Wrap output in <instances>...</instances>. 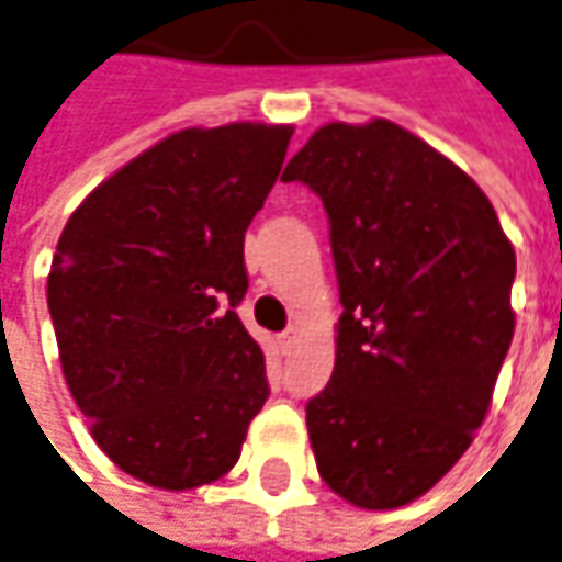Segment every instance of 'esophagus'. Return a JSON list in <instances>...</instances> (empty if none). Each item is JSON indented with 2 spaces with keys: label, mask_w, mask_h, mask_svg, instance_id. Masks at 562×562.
Segmentation results:
<instances>
[{
  "label": "esophagus",
  "mask_w": 562,
  "mask_h": 562,
  "mask_svg": "<svg viewBox=\"0 0 562 562\" xmlns=\"http://www.w3.org/2000/svg\"><path fill=\"white\" fill-rule=\"evenodd\" d=\"M300 334H303V330H300V327H296V325H290L288 330H284V334H281V346H284V349H290V346H296V340H300Z\"/></svg>",
  "instance_id": "34e87169"
}]
</instances>
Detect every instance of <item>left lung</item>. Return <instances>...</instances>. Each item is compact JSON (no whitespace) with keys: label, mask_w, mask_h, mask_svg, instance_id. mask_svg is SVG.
<instances>
[{"label":"left lung","mask_w":562,"mask_h":562,"mask_svg":"<svg viewBox=\"0 0 562 562\" xmlns=\"http://www.w3.org/2000/svg\"><path fill=\"white\" fill-rule=\"evenodd\" d=\"M327 210L342 315L306 405L322 480L364 510L412 504L483 427L514 340L517 254L483 188L390 120L327 123L281 176Z\"/></svg>","instance_id":"left-lung-1"}]
</instances>
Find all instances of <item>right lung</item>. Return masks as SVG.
I'll list each match as a JSON object with an SVG mask.
<instances>
[{
	"instance_id": "add662e5",
	"label": "right lung",
	"mask_w": 562,
	"mask_h": 562,
	"mask_svg": "<svg viewBox=\"0 0 562 562\" xmlns=\"http://www.w3.org/2000/svg\"><path fill=\"white\" fill-rule=\"evenodd\" d=\"M293 126L172 132L79 203L58 237L48 312L70 395L98 448L142 483L222 480L269 398L240 325L244 232Z\"/></svg>"
}]
</instances>
